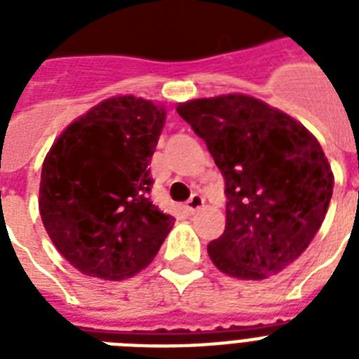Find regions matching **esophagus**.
Returning <instances> with one entry per match:
<instances>
[{
  "label": "esophagus",
  "instance_id": "34e87169",
  "mask_svg": "<svg viewBox=\"0 0 359 359\" xmlns=\"http://www.w3.org/2000/svg\"><path fill=\"white\" fill-rule=\"evenodd\" d=\"M203 207H205V199H203V196H199V194H194V196L190 197V201L186 203V208H188V212L190 214H196L197 210H201Z\"/></svg>",
  "mask_w": 359,
  "mask_h": 359
}]
</instances>
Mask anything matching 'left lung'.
I'll list each match as a JSON object with an SVG mask.
<instances>
[{
  "label": "left lung",
  "mask_w": 359,
  "mask_h": 359,
  "mask_svg": "<svg viewBox=\"0 0 359 359\" xmlns=\"http://www.w3.org/2000/svg\"><path fill=\"white\" fill-rule=\"evenodd\" d=\"M179 115L207 143L225 180V231L208 244L218 270L276 276L306 251L328 210L334 173L317 137L248 95L197 98Z\"/></svg>",
  "instance_id": "1"
}]
</instances>
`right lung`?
Masks as SVG:
<instances>
[{"label":"right lung","mask_w":359,"mask_h":359,"mask_svg":"<svg viewBox=\"0 0 359 359\" xmlns=\"http://www.w3.org/2000/svg\"><path fill=\"white\" fill-rule=\"evenodd\" d=\"M165 108L114 97L69 124L44 158L39 210L59 253L91 278H130L149 264L175 218L152 205L151 158Z\"/></svg>","instance_id":"1"}]
</instances>
